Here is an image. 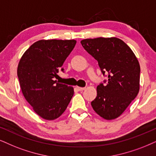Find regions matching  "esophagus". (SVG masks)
I'll return each instance as SVG.
<instances>
[{
  "mask_svg": "<svg viewBox=\"0 0 156 156\" xmlns=\"http://www.w3.org/2000/svg\"><path fill=\"white\" fill-rule=\"evenodd\" d=\"M77 89H78V90H80V91H82V90H83L86 89V88H83V87H79V86H77L76 87Z\"/></svg>",
  "mask_w": 156,
  "mask_h": 156,
  "instance_id": "1",
  "label": "esophagus"
}]
</instances>
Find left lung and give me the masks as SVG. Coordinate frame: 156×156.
Instances as JSON below:
<instances>
[{
	"label": "left lung",
	"mask_w": 156,
	"mask_h": 156,
	"mask_svg": "<svg viewBox=\"0 0 156 156\" xmlns=\"http://www.w3.org/2000/svg\"><path fill=\"white\" fill-rule=\"evenodd\" d=\"M80 43L98 61L103 75L108 73L106 85L101 83L96 88L97 96L91 102L93 109L104 119H116L139 93L138 60L130 47L117 37L86 39Z\"/></svg>",
	"instance_id": "1"
}]
</instances>
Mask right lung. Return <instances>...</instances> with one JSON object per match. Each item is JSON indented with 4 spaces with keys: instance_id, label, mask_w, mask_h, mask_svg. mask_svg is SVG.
I'll list each match as a JSON object with an SVG mask.
<instances>
[{
    "instance_id": "add662e5",
    "label": "right lung",
    "mask_w": 156,
    "mask_h": 156,
    "mask_svg": "<svg viewBox=\"0 0 156 156\" xmlns=\"http://www.w3.org/2000/svg\"><path fill=\"white\" fill-rule=\"evenodd\" d=\"M76 44L74 39H42L31 45L20 59L17 75L21 91L43 119L60 117L73 96L72 86L59 83L55 78Z\"/></svg>"
}]
</instances>
